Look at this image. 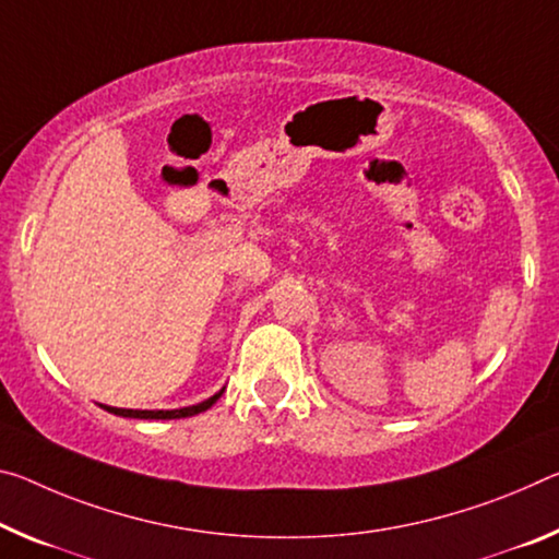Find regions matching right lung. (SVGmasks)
Instances as JSON below:
<instances>
[{"mask_svg": "<svg viewBox=\"0 0 559 559\" xmlns=\"http://www.w3.org/2000/svg\"><path fill=\"white\" fill-rule=\"evenodd\" d=\"M224 395V388L216 395L206 397L197 405H186V407H176V411H129V407H111V405H102L106 413L119 415V418H139V420H174V418H191V415H199L203 411H209L218 397Z\"/></svg>", "mask_w": 559, "mask_h": 559, "instance_id": "1", "label": "right lung"}]
</instances>
